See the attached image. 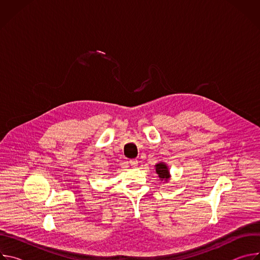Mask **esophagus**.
<instances>
[{"mask_svg":"<svg viewBox=\"0 0 260 260\" xmlns=\"http://www.w3.org/2000/svg\"><path fill=\"white\" fill-rule=\"evenodd\" d=\"M128 162H129V165H131V166H133V167H135V168H136V167L138 166V162H139V161H138L137 159H131Z\"/></svg>","mask_w":260,"mask_h":260,"instance_id":"1","label":"esophagus"}]
</instances>
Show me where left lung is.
Returning a JSON list of instances; mask_svg holds the SVG:
<instances>
[{
	"label": "left lung",
	"instance_id": "obj_1",
	"mask_svg": "<svg viewBox=\"0 0 260 260\" xmlns=\"http://www.w3.org/2000/svg\"><path fill=\"white\" fill-rule=\"evenodd\" d=\"M155 171H156V174H157V176L159 177V179L161 181H168V179L171 177L169 169H168V167L165 162L156 164Z\"/></svg>",
	"mask_w": 260,
	"mask_h": 260
}]
</instances>
